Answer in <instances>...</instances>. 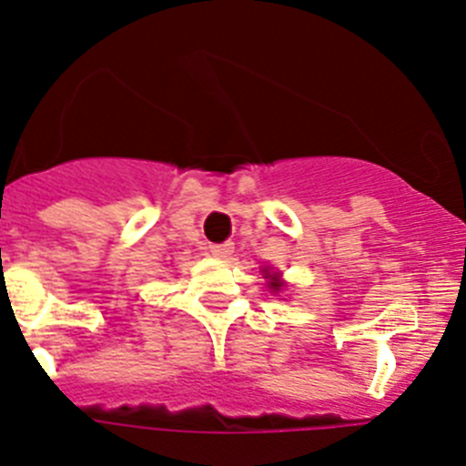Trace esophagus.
Segmentation results:
<instances>
[{
    "label": "esophagus",
    "instance_id": "1",
    "mask_svg": "<svg viewBox=\"0 0 466 466\" xmlns=\"http://www.w3.org/2000/svg\"><path fill=\"white\" fill-rule=\"evenodd\" d=\"M208 250H211V255H216V258H220V259H228L229 255L234 253V243H213L211 248H208Z\"/></svg>",
    "mask_w": 466,
    "mask_h": 466
}]
</instances>
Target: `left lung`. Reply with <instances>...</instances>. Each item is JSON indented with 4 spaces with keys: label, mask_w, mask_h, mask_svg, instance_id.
<instances>
[{
    "label": "left lung",
    "mask_w": 466,
    "mask_h": 466,
    "mask_svg": "<svg viewBox=\"0 0 466 466\" xmlns=\"http://www.w3.org/2000/svg\"><path fill=\"white\" fill-rule=\"evenodd\" d=\"M267 278H271V282H268V287H271L273 292H278V289H280V287H282V282L278 280V278H276V273H273V276H271V273L267 271Z\"/></svg>",
    "instance_id": "obj_1"
}]
</instances>
